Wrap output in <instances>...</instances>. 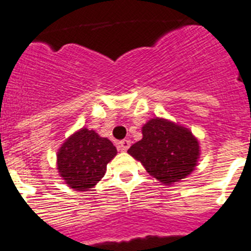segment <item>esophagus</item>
I'll return each mask as SVG.
<instances>
[{
    "mask_svg": "<svg viewBox=\"0 0 251 251\" xmlns=\"http://www.w3.org/2000/svg\"><path fill=\"white\" fill-rule=\"evenodd\" d=\"M130 145H131L130 140H121V141L119 142V149H120L121 151H126L128 148H130Z\"/></svg>",
    "mask_w": 251,
    "mask_h": 251,
    "instance_id": "1",
    "label": "esophagus"
}]
</instances>
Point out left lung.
<instances>
[{"label": "left lung", "instance_id": "obj_1", "mask_svg": "<svg viewBox=\"0 0 251 251\" xmlns=\"http://www.w3.org/2000/svg\"><path fill=\"white\" fill-rule=\"evenodd\" d=\"M199 142L190 131L164 119H151L142 127V139L127 150L150 175L162 184L180 181L195 169Z\"/></svg>", "mask_w": 251, "mask_h": 251}]
</instances>
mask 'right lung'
<instances>
[{"label":"right lung","mask_w":251,"mask_h":251,"mask_svg":"<svg viewBox=\"0 0 251 251\" xmlns=\"http://www.w3.org/2000/svg\"><path fill=\"white\" fill-rule=\"evenodd\" d=\"M116 152L109 139L100 137L92 130L81 128L58 150V173L70 187L85 191L102 179L106 165Z\"/></svg>","instance_id":"add662e5"}]
</instances>
